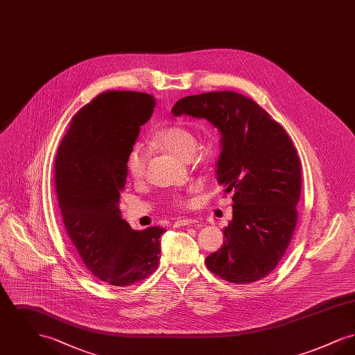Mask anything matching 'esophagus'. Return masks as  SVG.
<instances>
[{"label":"esophagus","mask_w":355,"mask_h":355,"mask_svg":"<svg viewBox=\"0 0 355 355\" xmlns=\"http://www.w3.org/2000/svg\"><path fill=\"white\" fill-rule=\"evenodd\" d=\"M191 223H197V220L194 218H178L174 222V226H186V225H191Z\"/></svg>","instance_id":"34e87169"}]
</instances>
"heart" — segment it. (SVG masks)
<instances>
[{
  "mask_svg": "<svg viewBox=\"0 0 355 355\" xmlns=\"http://www.w3.org/2000/svg\"><path fill=\"white\" fill-rule=\"evenodd\" d=\"M153 144L161 149L177 155L178 158L187 161L193 157L197 149V138L187 128L182 125H169L153 135ZM148 154L139 145L132 148L126 158V169L129 175L138 181L144 177L146 169ZM177 202L182 203V200Z\"/></svg>",
  "mask_w": 355,
  "mask_h": 355,
  "instance_id": "1",
  "label": "heart"
}]
</instances>
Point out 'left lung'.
I'll use <instances>...</instances> for the list:
<instances>
[{
    "instance_id": "8db88e82",
    "label": "left lung",
    "mask_w": 355,
    "mask_h": 355,
    "mask_svg": "<svg viewBox=\"0 0 355 355\" xmlns=\"http://www.w3.org/2000/svg\"><path fill=\"white\" fill-rule=\"evenodd\" d=\"M175 117L207 119L220 135L217 181L233 193V218L206 266L232 284L265 278L282 259L297 225L301 162L284 128L236 92L187 96Z\"/></svg>"
}]
</instances>
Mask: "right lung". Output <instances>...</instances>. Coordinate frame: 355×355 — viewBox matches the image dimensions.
<instances>
[{"mask_svg": "<svg viewBox=\"0 0 355 355\" xmlns=\"http://www.w3.org/2000/svg\"><path fill=\"white\" fill-rule=\"evenodd\" d=\"M154 105L146 93H101L73 117L54 161L69 239L92 274L113 286L133 285L157 269L166 232L133 230L119 210L126 158Z\"/></svg>", "mask_w": 355, "mask_h": 355, "instance_id": "obj_1", "label": "right lung"}]
</instances>
